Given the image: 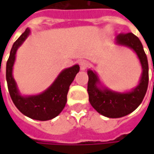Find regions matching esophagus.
<instances>
[{"mask_svg":"<svg viewBox=\"0 0 154 154\" xmlns=\"http://www.w3.org/2000/svg\"><path fill=\"white\" fill-rule=\"evenodd\" d=\"M79 65H80V68L82 71L86 70L88 67V62L86 60H81L79 62Z\"/></svg>","mask_w":154,"mask_h":154,"instance_id":"34e87169","label":"esophagus"}]
</instances>
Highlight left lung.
I'll list each match as a JSON object with an SVG mask.
<instances>
[{
	"mask_svg": "<svg viewBox=\"0 0 154 154\" xmlns=\"http://www.w3.org/2000/svg\"><path fill=\"white\" fill-rule=\"evenodd\" d=\"M114 42L132 49L137 55L142 68L139 82L131 90L117 91L105 87L97 72L88 69L87 92L90 104L98 113L108 118H120L135 110L142 102L149 84V63L142 43L134 34L117 35Z\"/></svg>",
	"mask_w": 154,
	"mask_h": 154,
	"instance_id": "8db88e82",
	"label": "left lung"
}]
</instances>
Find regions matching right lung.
<instances>
[{"mask_svg": "<svg viewBox=\"0 0 154 154\" xmlns=\"http://www.w3.org/2000/svg\"><path fill=\"white\" fill-rule=\"evenodd\" d=\"M30 33V29H26L12 46L6 63V82L11 97L17 109L30 119L45 121L55 118L63 110L67 103L69 87L79 72L80 67L78 64H75L61 71L54 82L41 93L22 95L13 77V67L16 52Z\"/></svg>", "mask_w": 154, "mask_h": 154, "instance_id": "right-lung-1", "label": "right lung"}]
</instances>
